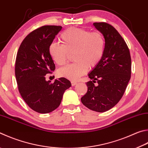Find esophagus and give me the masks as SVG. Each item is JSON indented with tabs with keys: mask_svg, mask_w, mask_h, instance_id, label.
I'll list each match as a JSON object with an SVG mask.
<instances>
[{
	"mask_svg": "<svg viewBox=\"0 0 148 148\" xmlns=\"http://www.w3.org/2000/svg\"><path fill=\"white\" fill-rule=\"evenodd\" d=\"M71 83H72V85H76L77 83V82H75V81H72L71 82Z\"/></svg>",
	"mask_w": 148,
	"mask_h": 148,
	"instance_id": "obj_1",
	"label": "esophagus"
}]
</instances>
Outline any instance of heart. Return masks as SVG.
I'll return each instance as SVG.
<instances>
[{
	"instance_id": "obj_1",
	"label": "heart",
	"mask_w": 148,
	"mask_h": 148,
	"mask_svg": "<svg viewBox=\"0 0 148 148\" xmlns=\"http://www.w3.org/2000/svg\"><path fill=\"white\" fill-rule=\"evenodd\" d=\"M63 45L52 42L48 51L53 61L59 65L65 64L69 53L74 52L75 63L58 71V75L72 81L76 80L95 66L103 56L105 39L100 32H90L87 29L71 28L61 35Z\"/></svg>"
}]
</instances>
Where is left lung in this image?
Segmentation results:
<instances>
[{
  "label": "left lung",
  "mask_w": 148,
  "mask_h": 148,
  "mask_svg": "<svg viewBox=\"0 0 148 148\" xmlns=\"http://www.w3.org/2000/svg\"><path fill=\"white\" fill-rule=\"evenodd\" d=\"M93 25L103 35L105 48L101 60L88 74L91 81L86 83L88 90L81 101L92 111L103 112L122 98L131 78V60L125 41L113 26L106 23Z\"/></svg>",
  "instance_id": "obj_1"
}]
</instances>
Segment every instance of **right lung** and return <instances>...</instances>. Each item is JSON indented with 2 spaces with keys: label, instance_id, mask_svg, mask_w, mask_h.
<instances>
[{
  "label": "right lung",
  "instance_id": "obj_1",
  "mask_svg": "<svg viewBox=\"0 0 148 148\" xmlns=\"http://www.w3.org/2000/svg\"><path fill=\"white\" fill-rule=\"evenodd\" d=\"M62 29L60 26H44L31 32L18 48L15 77L23 100L34 111L48 113L60 106L65 91L71 83L65 77L47 81L45 76L56 69L48 47Z\"/></svg>",
  "mask_w": 148,
  "mask_h": 148
}]
</instances>
